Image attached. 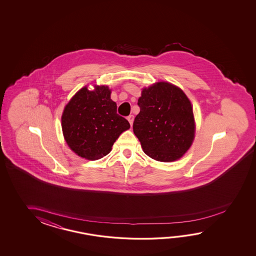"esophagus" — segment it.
I'll use <instances>...</instances> for the list:
<instances>
[{
	"label": "esophagus",
	"mask_w": 256,
	"mask_h": 256,
	"mask_svg": "<svg viewBox=\"0 0 256 256\" xmlns=\"http://www.w3.org/2000/svg\"><path fill=\"white\" fill-rule=\"evenodd\" d=\"M127 120H129V122H130V126L132 124V122H134V115H129L128 117H127Z\"/></svg>",
	"instance_id": "esophagus-1"
}]
</instances>
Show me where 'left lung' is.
<instances>
[{
  "mask_svg": "<svg viewBox=\"0 0 256 256\" xmlns=\"http://www.w3.org/2000/svg\"><path fill=\"white\" fill-rule=\"evenodd\" d=\"M134 132L144 152L160 162L180 159L192 144L195 122L190 102L180 88L158 82L146 88L138 100Z\"/></svg>",
  "mask_w": 256,
  "mask_h": 256,
  "instance_id": "1",
  "label": "left lung"
}]
</instances>
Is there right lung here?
<instances>
[{"label":"right lung","mask_w":256,"mask_h":256,"mask_svg":"<svg viewBox=\"0 0 256 256\" xmlns=\"http://www.w3.org/2000/svg\"><path fill=\"white\" fill-rule=\"evenodd\" d=\"M61 122L68 146L88 160L107 156L120 134L130 128L129 122L117 114L107 86H96L94 90L82 88L66 104Z\"/></svg>","instance_id":"1"}]
</instances>
